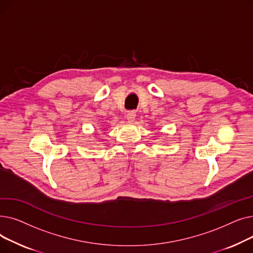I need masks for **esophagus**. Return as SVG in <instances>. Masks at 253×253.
<instances>
[{
    "label": "esophagus",
    "mask_w": 253,
    "mask_h": 253,
    "mask_svg": "<svg viewBox=\"0 0 253 253\" xmlns=\"http://www.w3.org/2000/svg\"><path fill=\"white\" fill-rule=\"evenodd\" d=\"M127 119H128V121H130V122H132V121H134V119H135V117H136V114H135V112H133V111H130V112H128L127 113Z\"/></svg>",
    "instance_id": "esophagus-1"
}]
</instances>
